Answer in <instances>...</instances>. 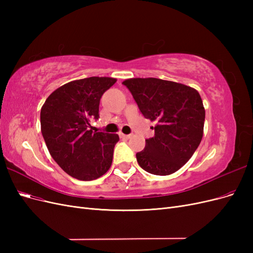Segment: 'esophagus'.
Masks as SVG:
<instances>
[{
    "label": "esophagus",
    "mask_w": 253,
    "mask_h": 253,
    "mask_svg": "<svg viewBox=\"0 0 253 253\" xmlns=\"http://www.w3.org/2000/svg\"><path fill=\"white\" fill-rule=\"evenodd\" d=\"M120 137L121 138L124 139H129L132 137V134H128V135H126V134H120Z\"/></svg>",
    "instance_id": "esophagus-1"
}]
</instances>
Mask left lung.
Masks as SVG:
<instances>
[{"mask_svg":"<svg viewBox=\"0 0 253 253\" xmlns=\"http://www.w3.org/2000/svg\"><path fill=\"white\" fill-rule=\"evenodd\" d=\"M144 118L155 121V135L136 154L138 165L154 175H169L192 157L203 138L205 109L198 91L157 78L122 82Z\"/></svg>","mask_w":253,"mask_h":253,"instance_id":"left-lung-1","label":"left lung"}]
</instances>
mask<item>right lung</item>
Masks as SVG:
<instances>
[{"instance_id":"add662e5","label":"right lung","mask_w":253,"mask_h":253,"mask_svg":"<svg viewBox=\"0 0 253 253\" xmlns=\"http://www.w3.org/2000/svg\"><path fill=\"white\" fill-rule=\"evenodd\" d=\"M116 79L89 77L68 82L48 96L41 109V132L53 160L72 177L94 180L109 171L117 134L93 132L102 95Z\"/></svg>"}]
</instances>
